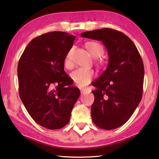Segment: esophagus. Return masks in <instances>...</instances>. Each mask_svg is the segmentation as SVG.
Listing matches in <instances>:
<instances>
[{
    "instance_id": "obj_1",
    "label": "esophagus",
    "mask_w": 159,
    "mask_h": 159,
    "mask_svg": "<svg viewBox=\"0 0 159 159\" xmlns=\"http://www.w3.org/2000/svg\"><path fill=\"white\" fill-rule=\"evenodd\" d=\"M80 93H81V94H85V93H87V92H88L87 89H85V88H81V89H80Z\"/></svg>"
}]
</instances>
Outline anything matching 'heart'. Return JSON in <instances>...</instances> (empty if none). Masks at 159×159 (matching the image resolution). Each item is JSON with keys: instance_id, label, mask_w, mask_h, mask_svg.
I'll return each instance as SVG.
<instances>
[{"instance_id": "b5f03b06", "label": "heart", "mask_w": 159, "mask_h": 159, "mask_svg": "<svg viewBox=\"0 0 159 159\" xmlns=\"http://www.w3.org/2000/svg\"><path fill=\"white\" fill-rule=\"evenodd\" d=\"M85 46L90 55L94 58L100 57L104 52L103 47L98 42L88 41L85 43ZM71 50H70L67 52L65 59H64V66L66 68H71L72 66L71 58ZM94 76H95V73H94L93 70L85 68H79L75 70L71 74V79L74 80V83L79 87H83L87 85L93 79Z\"/></svg>"}]
</instances>
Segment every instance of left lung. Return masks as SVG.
Segmentation results:
<instances>
[{"mask_svg":"<svg viewBox=\"0 0 159 159\" xmlns=\"http://www.w3.org/2000/svg\"><path fill=\"white\" fill-rule=\"evenodd\" d=\"M81 36L102 41L108 52L107 69L92 85L95 100L93 121L104 130L128 121L140 102L143 90V61L134 43L122 32L104 28L85 31Z\"/></svg>","mask_w":159,"mask_h":159,"instance_id":"obj_1","label":"left lung"}]
</instances>
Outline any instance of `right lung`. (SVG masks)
<instances>
[{
	"label": "right lung",
	"instance_id": "add662e5",
	"mask_svg": "<svg viewBox=\"0 0 159 159\" xmlns=\"http://www.w3.org/2000/svg\"><path fill=\"white\" fill-rule=\"evenodd\" d=\"M75 36L62 31L39 36L29 43L17 67L19 93L38 124L57 130L69 122L80 90L64 69Z\"/></svg>",
	"mask_w": 159,
	"mask_h": 159
}]
</instances>
